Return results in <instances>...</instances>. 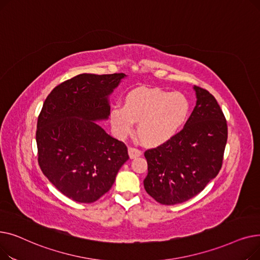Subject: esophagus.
<instances>
[{
	"label": "esophagus",
	"mask_w": 260,
	"mask_h": 260,
	"mask_svg": "<svg viewBox=\"0 0 260 260\" xmlns=\"http://www.w3.org/2000/svg\"><path fill=\"white\" fill-rule=\"evenodd\" d=\"M128 155H129L131 159H134V158L140 157L142 155V152L140 151V149H138V148L128 147Z\"/></svg>",
	"instance_id": "esophagus-1"
}]
</instances>
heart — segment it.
<instances>
[{
	"label": "heart",
	"mask_w": 260,
	"mask_h": 260,
	"mask_svg": "<svg viewBox=\"0 0 260 260\" xmlns=\"http://www.w3.org/2000/svg\"><path fill=\"white\" fill-rule=\"evenodd\" d=\"M190 102L179 91L139 87L124 98V106L111 109L116 135L124 138L138 123V133L145 144L156 146L172 139L188 119Z\"/></svg>",
	"instance_id": "1"
}]
</instances>
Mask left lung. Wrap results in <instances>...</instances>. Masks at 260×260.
Wrapping results in <instances>:
<instances>
[{"mask_svg":"<svg viewBox=\"0 0 260 260\" xmlns=\"http://www.w3.org/2000/svg\"><path fill=\"white\" fill-rule=\"evenodd\" d=\"M196 105L183 129L162 145L147 149L149 196L166 206L193 198L219 173L228 139L226 121L208 90L193 86Z\"/></svg>","mask_w":260,"mask_h":260,"instance_id":"obj_1","label":"left lung"}]
</instances>
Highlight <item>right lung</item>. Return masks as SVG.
<instances>
[{
  "mask_svg": "<svg viewBox=\"0 0 260 260\" xmlns=\"http://www.w3.org/2000/svg\"><path fill=\"white\" fill-rule=\"evenodd\" d=\"M126 77L81 74L54 87L43 104L36 134L39 165L74 201L102 197L129 158L125 144L97 123L108 119L109 95Z\"/></svg>",
  "mask_w": 260,
  "mask_h": 260,
  "instance_id": "1",
  "label": "right lung"
}]
</instances>
